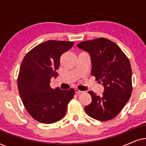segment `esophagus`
I'll list each match as a JSON object with an SVG mask.
<instances>
[{"instance_id": "esophagus-1", "label": "esophagus", "mask_w": 146, "mask_h": 146, "mask_svg": "<svg viewBox=\"0 0 146 146\" xmlns=\"http://www.w3.org/2000/svg\"><path fill=\"white\" fill-rule=\"evenodd\" d=\"M74 91H75V93H76V94H80V93L82 92L80 91V90H79L77 89V88H76V89L74 90Z\"/></svg>"}]
</instances>
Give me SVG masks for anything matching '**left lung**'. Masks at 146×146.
Listing matches in <instances>:
<instances>
[{"label":"left lung","instance_id":"left-lung-1","mask_svg":"<svg viewBox=\"0 0 146 146\" xmlns=\"http://www.w3.org/2000/svg\"><path fill=\"white\" fill-rule=\"evenodd\" d=\"M77 46L90 54L91 75L104 88L102 96L88 92L92 102L85 106V111L99 121L114 118L132 92V72L128 58L116 44L104 38L82 42Z\"/></svg>","mask_w":146,"mask_h":146}]
</instances>
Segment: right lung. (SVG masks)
Masks as SVG:
<instances>
[{
  "mask_svg": "<svg viewBox=\"0 0 146 146\" xmlns=\"http://www.w3.org/2000/svg\"><path fill=\"white\" fill-rule=\"evenodd\" d=\"M73 42L48 40L28 52L21 63L18 88L23 103L30 115L43 123H52L63 118L74 90L52 89L51 78L56 70L62 54L73 46Z\"/></svg>",
  "mask_w": 146,
  "mask_h": 146,
  "instance_id": "obj_1",
  "label": "right lung"
}]
</instances>
